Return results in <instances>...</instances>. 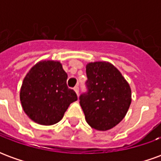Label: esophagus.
I'll use <instances>...</instances> for the list:
<instances>
[{"label": "esophagus", "mask_w": 161, "mask_h": 161, "mask_svg": "<svg viewBox=\"0 0 161 161\" xmlns=\"http://www.w3.org/2000/svg\"><path fill=\"white\" fill-rule=\"evenodd\" d=\"M74 91H75V92H76L77 96H78V94H79V88H78V86H76V87L74 88Z\"/></svg>", "instance_id": "obj_1"}]
</instances>
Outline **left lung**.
<instances>
[{"label": "left lung", "instance_id": "1", "mask_svg": "<svg viewBox=\"0 0 161 161\" xmlns=\"http://www.w3.org/2000/svg\"><path fill=\"white\" fill-rule=\"evenodd\" d=\"M87 92L79 97L87 123L106 131L124 118L131 103V89L121 73L108 62L86 65Z\"/></svg>", "mask_w": 161, "mask_h": 161}]
</instances>
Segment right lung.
Instances as JSON below:
<instances>
[{
  "label": "right lung",
  "mask_w": 161,
  "mask_h": 161,
  "mask_svg": "<svg viewBox=\"0 0 161 161\" xmlns=\"http://www.w3.org/2000/svg\"><path fill=\"white\" fill-rule=\"evenodd\" d=\"M67 73L58 61H40L23 80L19 98L23 110L40 125H53L63 118L76 92L66 84Z\"/></svg>",
  "instance_id": "1"
}]
</instances>
